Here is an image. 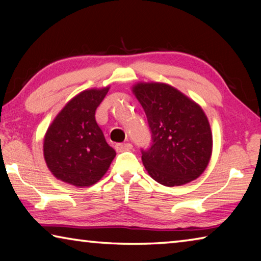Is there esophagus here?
<instances>
[{"label": "esophagus", "instance_id": "esophagus-1", "mask_svg": "<svg viewBox=\"0 0 261 261\" xmlns=\"http://www.w3.org/2000/svg\"><path fill=\"white\" fill-rule=\"evenodd\" d=\"M115 148H116L117 152L129 151V149L132 148V145L130 143H118L115 145Z\"/></svg>", "mask_w": 261, "mask_h": 261}]
</instances>
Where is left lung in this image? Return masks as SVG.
Returning a JSON list of instances; mask_svg holds the SVG:
<instances>
[{"mask_svg": "<svg viewBox=\"0 0 261 261\" xmlns=\"http://www.w3.org/2000/svg\"><path fill=\"white\" fill-rule=\"evenodd\" d=\"M134 93L151 132V145L141 148V160L151 177L166 187L199 177L208 165L213 143L202 109L166 84H137Z\"/></svg>", "mask_w": 261, "mask_h": 261, "instance_id": "obj_1", "label": "left lung"}]
</instances>
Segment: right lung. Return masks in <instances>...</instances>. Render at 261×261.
Instances as JSON below:
<instances>
[{
	"label": "right lung",
	"instance_id": "obj_1",
	"mask_svg": "<svg viewBox=\"0 0 261 261\" xmlns=\"http://www.w3.org/2000/svg\"><path fill=\"white\" fill-rule=\"evenodd\" d=\"M109 87L74 96L48 127L43 155L56 178L76 187L95 184L108 170L116 152L95 121V110Z\"/></svg>",
	"mask_w": 261,
	"mask_h": 261
}]
</instances>
